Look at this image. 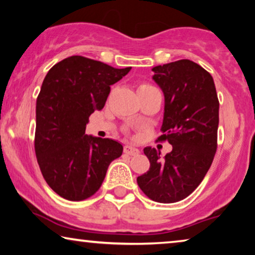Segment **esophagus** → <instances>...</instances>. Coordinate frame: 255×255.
<instances>
[{
    "label": "esophagus",
    "instance_id": "obj_1",
    "mask_svg": "<svg viewBox=\"0 0 255 255\" xmlns=\"http://www.w3.org/2000/svg\"><path fill=\"white\" fill-rule=\"evenodd\" d=\"M124 153H127L128 155H138L139 154V149L133 147V146L127 145L124 147Z\"/></svg>",
    "mask_w": 255,
    "mask_h": 255
}]
</instances>
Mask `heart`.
I'll use <instances>...</instances> for the list:
<instances>
[{
  "instance_id": "1",
  "label": "heart",
  "mask_w": 255,
  "mask_h": 255,
  "mask_svg": "<svg viewBox=\"0 0 255 255\" xmlns=\"http://www.w3.org/2000/svg\"><path fill=\"white\" fill-rule=\"evenodd\" d=\"M153 87L149 86V85H145V83H142L138 87V92H142V90H147V89H152Z\"/></svg>"
}]
</instances>
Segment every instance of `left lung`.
<instances>
[{
  "label": "left lung",
  "instance_id": "left-lung-1",
  "mask_svg": "<svg viewBox=\"0 0 255 255\" xmlns=\"http://www.w3.org/2000/svg\"><path fill=\"white\" fill-rule=\"evenodd\" d=\"M152 79L165 96L162 135L173 149L161 158L144 148L149 169L137 177L146 196L159 203L179 202L193 193L210 168L217 149L219 102L210 73L182 60L152 68Z\"/></svg>",
  "mask_w": 255,
  "mask_h": 255
}]
</instances>
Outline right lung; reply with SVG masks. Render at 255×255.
Here are the masks:
<instances>
[{
  "label": "right lung",
  "mask_w": 255,
  "mask_h": 255,
  "mask_svg": "<svg viewBox=\"0 0 255 255\" xmlns=\"http://www.w3.org/2000/svg\"><path fill=\"white\" fill-rule=\"evenodd\" d=\"M130 69L73 55L47 72L37 97L34 151L45 181L59 196H92L123 153L114 139L86 134V125L94 111L103 109L110 86Z\"/></svg>",
  "instance_id": "obj_1"
}]
</instances>
